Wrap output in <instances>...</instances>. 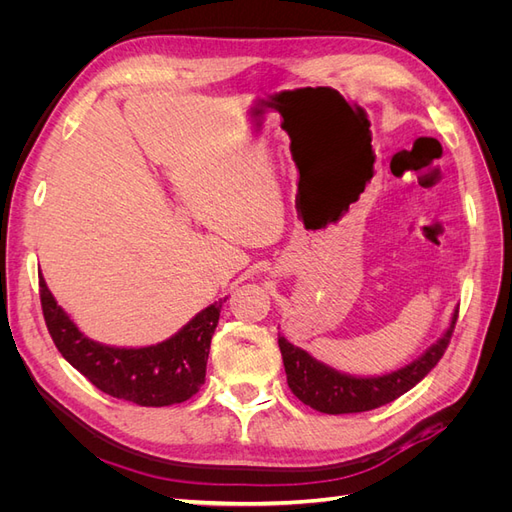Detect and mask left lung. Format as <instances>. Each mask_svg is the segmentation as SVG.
<instances>
[{"label": "left lung", "mask_w": 512, "mask_h": 512, "mask_svg": "<svg viewBox=\"0 0 512 512\" xmlns=\"http://www.w3.org/2000/svg\"><path fill=\"white\" fill-rule=\"evenodd\" d=\"M457 314L459 309L453 314L451 327L446 329V333L421 359L393 371V374L376 378H354L348 374H339V371L316 361L314 356H309L305 350L292 346L284 337H280L277 344H280L282 350L290 391L305 406L324 414L367 412L384 404H391L397 397L408 393L414 384L421 382L438 365L448 344H451Z\"/></svg>", "instance_id": "8db88e82"}]
</instances>
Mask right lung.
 <instances>
[{
	"mask_svg": "<svg viewBox=\"0 0 512 512\" xmlns=\"http://www.w3.org/2000/svg\"><path fill=\"white\" fill-rule=\"evenodd\" d=\"M224 301L205 307L162 344L111 348L76 329L40 277L44 322L61 356L102 393L147 408L181 404L205 384L211 335L218 327Z\"/></svg>",
	"mask_w": 512,
	"mask_h": 512,
	"instance_id": "add662e5",
	"label": "right lung"
}]
</instances>
